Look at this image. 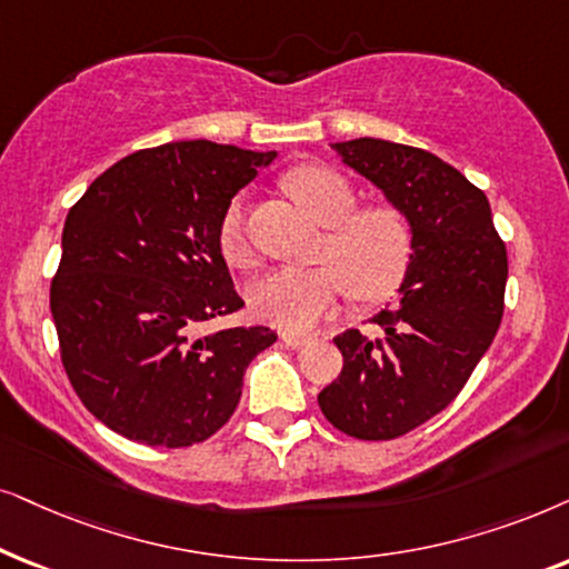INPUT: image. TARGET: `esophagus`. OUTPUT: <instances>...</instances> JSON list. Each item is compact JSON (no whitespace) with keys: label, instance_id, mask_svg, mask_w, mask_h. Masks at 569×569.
<instances>
[{"label":"esophagus","instance_id":"34e87169","mask_svg":"<svg viewBox=\"0 0 569 569\" xmlns=\"http://www.w3.org/2000/svg\"><path fill=\"white\" fill-rule=\"evenodd\" d=\"M280 340H283V343L289 348H301V346H307L309 340H312V336H307V332H283Z\"/></svg>","mask_w":569,"mask_h":569}]
</instances>
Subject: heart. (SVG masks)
I'll return each instance as SVG.
<instances>
[{
  "label": "heart",
  "instance_id": "obj_1",
  "mask_svg": "<svg viewBox=\"0 0 569 569\" xmlns=\"http://www.w3.org/2000/svg\"><path fill=\"white\" fill-rule=\"evenodd\" d=\"M286 189L328 229L317 252L325 264L272 270L252 283L249 305L262 322L305 330L332 312L343 291L356 301H377L398 289L413 257V231L403 210L390 202L359 208L351 181L325 166H299L286 177ZM218 244L226 260H252L239 200L218 223Z\"/></svg>",
  "mask_w": 569,
  "mask_h": 569
}]
</instances>
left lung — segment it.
<instances>
[{"instance_id":"left-lung-1","label":"left lung","mask_w":569,"mask_h":569,"mask_svg":"<svg viewBox=\"0 0 569 569\" xmlns=\"http://www.w3.org/2000/svg\"><path fill=\"white\" fill-rule=\"evenodd\" d=\"M336 150L413 231L398 307L375 317V336L351 328L332 338L343 369L317 396L343 435L385 442L445 411L473 375L502 322L507 249L487 194L442 158L375 138Z\"/></svg>"}]
</instances>
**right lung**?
I'll use <instances>...</instances> for the list:
<instances>
[{
  "label": "right lung",
  "mask_w": 569,
  "mask_h": 569,
  "mask_svg": "<svg viewBox=\"0 0 569 569\" xmlns=\"http://www.w3.org/2000/svg\"><path fill=\"white\" fill-rule=\"evenodd\" d=\"M276 153L210 140L121 158L70 208L51 317L82 406L148 448H192L237 411L262 325L202 332L244 307L218 244L231 197Z\"/></svg>",
  "instance_id": "obj_1"
}]
</instances>
